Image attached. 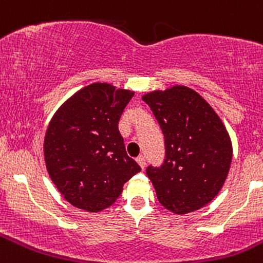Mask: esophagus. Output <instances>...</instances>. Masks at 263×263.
Here are the masks:
<instances>
[{
	"instance_id": "esophagus-1",
	"label": "esophagus",
	"mask_w": 263,
	"mask_h": 263,
	"mask_svg": "<svg viewBox=\"0 0 263 263\" xmlns=\"http://www.w3.org/2000/svg\"><path fill=\"white\" fill-rule=\"evenodd\" d=\"M136 162L139 163L140 167H141L142 170H144V167H145V158L142 157V155H140V157L136 158Z\"/></svg>"
}]
</instances>
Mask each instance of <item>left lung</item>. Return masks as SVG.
Wrapping results in <instances>:
<instances>
[{"mask_svg": "<svg viewBox=\"0 0 263 263\" xmlns=\"http://www.w3.org/2000/svg\"><path fill=\"white\" fill-rule=\"evenodd\" d=\"M165 139V160L149 167L157 198L165 210L187 215L205 207L222 189L233 144L215 109L193 88L176 85L145 93Z\"/></svg>", "mask_w": 263, "mask_h": 263, "instance_id": "obj_1", "label": "left lung"}]
</instances>
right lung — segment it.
Masks as SVG:
<instances>
[{"label": "right lung", "mask_w": 263, "mask_h": 263, "mask_svg": "<svg viewBox=\"0 0 263 263\" xmlns=\"http://www.w3.org/2000/svg\"><path fill=\"white\" fill-rule=\"evenodd\" d=\"M135 91L110 83L85 86L51 118L43 141L50 178L76 208L98 213L114 204L141 171L127 155L118 122Z\"/></svg>", "instance_id": "add662e5"}]
</instances>
